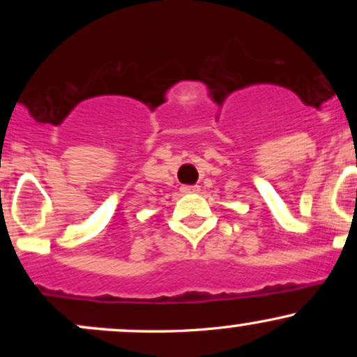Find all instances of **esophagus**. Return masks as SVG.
I'll return each instance as SVG.
<instances>
[{"label":"esophagus","mask_w":357,"mask_h":357,"mask_svg":"<svg viewBox=\"0 0 357 357\" xmlns=\"http://www.w3.org/2000/svg\"><path fill=\"white\" fill-rule=\"evenodd\" d=\"M199 186H181L183 195H191V192H198Z\"/></svg>","instance_id":"1"}]
</instances>
